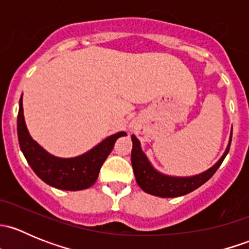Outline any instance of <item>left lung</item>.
Instances as JSON below:
<instances>
[{
    "label": "left lung",
    "mask_w": 249,
    "mask_h": 249,
    "mask_svg": "<svg viewBox=\"0 0 249 249\" xmlns=\"http://www.w3.org/2000/svg\"><path fill=\"white\" fill-rule=\"evenodd\" d=\"M231 136L232 130L231 134H230L229 143H228L224 154L220 157V159L212 167L199 173V175L179 177V176H170L158 171L153 166L152 162L149 161L145 153L142 150L139 139L135 135H132L131 164L137 184H139V187L143 192L159 197H178L182 196V195L189 194L193 190L201 187L203 183L207 182L214 175V172L219 169L223 160L225 159L227 154L229 153Z\"/></svg>",
    "instance_id": "8db88e82"
}]
</instances>
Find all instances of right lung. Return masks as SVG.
Masks as SVG:
<instances>
[{"label":"right lung","mask_w":249,"mask_h":249,"mask_svg":"<svg viewBox=\"0 0 249 249\" xmlns=\"http://www.w3.org/2000/svg\"><path fill=\"white\" fill-rule=\"evenodd\" d=\"M122 136H126V132L120 131L110 135L78 157H55L48 153L29 134L22 109V95L20 97L18 113V140L20 149L34 172L43 182L57 189L76 192L91 187L99 177L102 164L112 152L115 141Z\"/></svg>","instance_id":"obj_1"}]
</instances>
